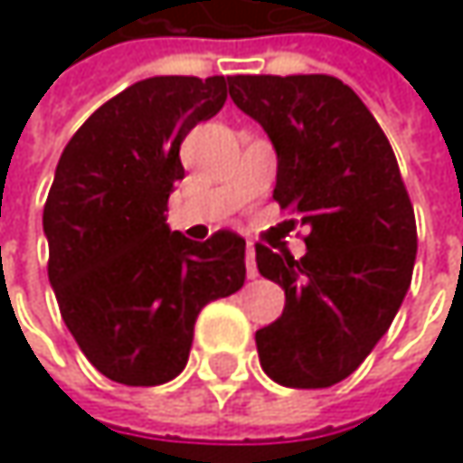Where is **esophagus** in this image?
Listing matches in <instances>:
<instances>
[{
  "instance_id": "obj_1",
  "label": "esophagus",
  "mask_w": 463,
  "mask_h": 463,
  "mask_svg": "<svg viewBox=\"0 0 463 463\" xmlns=\"http://www.w3.org/2000/svg\"><path fill=\"white\" fill-rule=\"evenodd\" d=\"M246 276L249 279H257L260 273H257V260H254V243L249 241L246 243Z\"/></svg>"
}]
</instances>
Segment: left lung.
<instances>
[{
    "instance_id": "obj_1",
    "label": "left lung",
    "mask_w": 463,
    "mask_h": 463,
    "mask_svg": "<svg viewBox=\"0 0 463 463\" xmlns=\"http://www.w3.org/2000/svg\"><path fill=\"white\" fill-rule=\"evenodd\" d=\"M231 99L270 137L273 201L308 228L306 257L257 243L284 314L257 329L262 370L289 389L348 378L392 326L416 265V214L394 149L362 99L329 74H238Z\"/></svg>"
}]
</instances>
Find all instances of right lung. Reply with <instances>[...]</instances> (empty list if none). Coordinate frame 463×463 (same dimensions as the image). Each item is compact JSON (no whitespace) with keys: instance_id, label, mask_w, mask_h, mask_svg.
I'll return each instance as SVG.
<instances>
[{"instance_id":"1","label":"right lung","mask_w":463,"mask_h":463,"mask_svg":"<svg viewBox=\"0 0 463 463\" xmlns=\"http://www.w3.org/2000/svg\"><path fill=\"white\" fill-rule=\"evenodd\" d=\"M231 77H149L101 104L63 146L47 193V279L88 362L115 383L160 386L190 356L201 308L246 279V241L195 243L165 225L179 146L228 99Z\"/></svg>"}]
</instances>
